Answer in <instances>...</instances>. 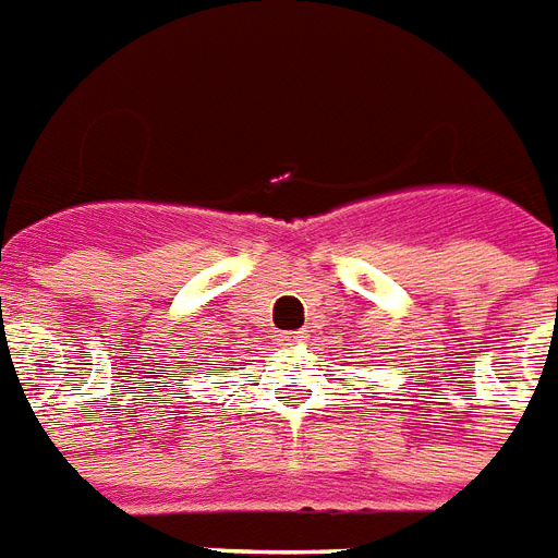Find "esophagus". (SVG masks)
Wrapping results in <instances>:
<instances>
[{"label": "esophagus", "instance_id": "esophagus-1", "mask_svg": "<svg viewBox=\"0 0 558 558\" xmlns=\"http://www.w3.org/2000/svg\"><path fill=\"white\" fill-rule=\"evenodd\" d=\"M305 333H282L276 339V344H279V348H299V344H305Z\"/></svg>", "mask_w": 558, "mask_h": 558}]
</instances>
